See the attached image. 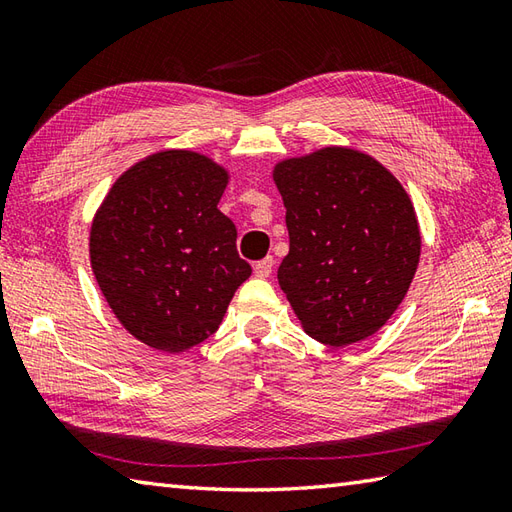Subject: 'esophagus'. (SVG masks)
I'll use <instances>...</instances> for the list:
<instances>
[{
  "label": "esophagus",
  "mask_w": 512,
  "mask_h": 512,
  "mask_svg": "<svg viewBox=\"0 0 512 512\" xmlns=\"http://www.w3.org/2000/svg\"><path fill=\"white\" fill-rule=\"evenodd\" d=\"M273 266H275V259L266 257V259H259V262H255L253 270H255L257 277H270V275H273Z\"/></svg>",
  "instance_id": "1"
}]
</instances>
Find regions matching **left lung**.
Masks as SVG:
<instances>
[{"label": "left lung", "instance_id": "left-lung-1", "mask_svg": "<svg viewBox=\"0 0 512 512\" xmlns=\"http://www.w3.org/2000/svg\"><path fill=\"white\" fill-rule=\"evenodd\" d=\"M275 184L290 235L277 279L303 330L330 347L372 336L418 268L409 195L374 158L341 147L281 162Z\"/></svg>", "mask_w": 512, "mask_h": 512}]
</instances>
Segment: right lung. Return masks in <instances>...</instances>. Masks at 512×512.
Segmentation results:
<instances>
[{"instance_id": "obj_1", "label": "right lung", "mask_w": 512, "mask_h": 512, "mask_svg": "<svg viewBox=\"0 0 512 512\" xmlns=\"http://www.w3.org/2000/svg\"><path fill=\"white\" fill-rule=\"evenodd\" d=\"M226 182L209 158L162 151L125 171L94 217V277L149 347L176 354L209 339L250 277L235 224L217 209Z\"/></svg>"}]
</instances>
